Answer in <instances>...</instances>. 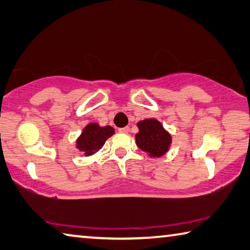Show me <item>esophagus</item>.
<instances>
[{
    "label": "esophagus",
    "instance_id": "1",
    "mask_svg": "<svg viewBox=\"0 0 250 250\" xmlns=\"http://www.w3.org/2000/svg\"><path fill=\"white\" fill-rule=\"evenodd\" d=\"M118 132H120V133H124V134H127V133L129 132V127H127V126H126V127L118 128Z\"/></svg>",
    "mask_w": 250,
    "mask_h": 250
}]
</instances>
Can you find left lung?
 <instances>
[{
  "label": "left lung",
  "instance_id": "1",
  "mask_svg": "<svg viewBox=\"0 0 250 250\" xmlns=\"http://www.w3.org/2000/svg\"><path fill=\"white\" fill-rule=\"evenodd\" d=\"M137 126L139 133L136 135V144L143 151L150 157H160L167 152L171 136L158 121L148 118L137 123Z\"/></svg>",
  "mask_w": 250,
  "mask_h": 250
}]
</instances>
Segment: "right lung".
<instances>
[{
    "label": "right lung",
    "mask_w": 250,
    "mask_h": 250,
    "mask_svg": "<svg viewBox=\"0 0 250 250\" xmlns=\"http://www.w3.org/2000/svg\"><path fill=\"white\" fill-rule=\"evenodd\" d=\"M114 134V128L111 126L100 127L96 123H91L83 129L81 136L77 141L78 148L84 152L85 156H91L103 147L106 139Z\"/></svg>",
    "instance_id": "add662e5"
}]
</instances>
